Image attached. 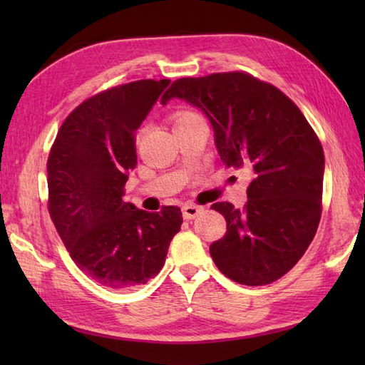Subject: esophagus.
Returning <instances> with one entry per match:
<instances>
[{
	"instance_id": "34e87169",
	"label": "esophagus",
	"mask_w": 365,
	"mask_h": 365,
	"mask_svg": "<svg viewBox=\"0 0 365 365\" xmlns=\"http://www.w3.org/2000/svg\"><path fill=\"white\" fill-rule=\"evenodd\" d=\"M200 210H202V208L195 205V204H185L182 207V212H183V218L185 220H195L196 216L200 213Z\"/></svg>"
}]
</instances>
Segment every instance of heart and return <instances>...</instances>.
Here are the masks:
<instances>
[{"mask_svg": "<svg viewBox=\"0 0 365 365\" xmlns=\"http://www.w3.org/2000/svg\"><path fill=\"white\" fill-rule=\"evenodd\" d=\"M196 118H199V115H196L195 113H190V111H180V113H177V114L174 115V127H175V125H180V123H185V122H188V120L196 119ZM141 135H143V130H139L136 138L139 139V138H141Z\"/></svg>", "mask_w": 365, "mask_h": 365, "instance_id": "b5f03b06", "label": "heart"}]
</instances>
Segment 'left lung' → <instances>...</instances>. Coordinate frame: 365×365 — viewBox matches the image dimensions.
<instances>
[{
    "instance_id": "obj_1",
    "label": "left lung",
    "mask_w": 365,
    "mask_h": 365,
    "mask_svg": "<svg viewBox=\"0 0 365 365\" xmlns=\"http://www.w3.org/2000/svg\"><path fill=\"white\" fill-rule=\"evenodd\" d=\"M174 97L205 113L224 165L252 174L242 210L212 205L227 222L210 245L215 265L243 285L277 281L306 252L322 218L319 136L282 91L246 72L175 80L161 103Z\"/></svg>"
}]
</instances>
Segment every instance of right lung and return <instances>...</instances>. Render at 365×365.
<instances>
[{
  "instance_id": "obj_1",
  "label": "right lung",
  "mask_w": 365,
  "mask_h": 365,
  "mask_svg": "<svg viewBox=\"0 0 365 365\" xmlns=\"http://www.w3.org/2000/svg\"><path fill=\"white\" fill-rule=\"evenodd\" d=\"M170 80L119 84L84 100L61 125L46 161L48 212L72 260L108 289L145 284L165 265L182 212L125 202L135 131Z\"/></svg>"
}]
</instances>
